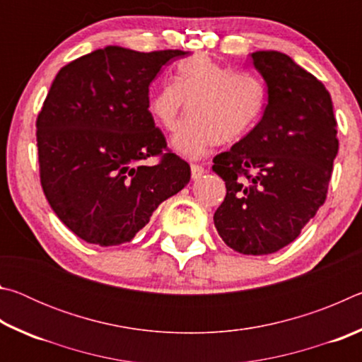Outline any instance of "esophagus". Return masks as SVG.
<instances>
[{
	"mask_svg": "<svg viewBox=\"0 0 362 362\" xmlns=\"http://www.w3.org/2000/svg\"><path fill=\"white\" fill-rule=\"evenodd\" d=\"M206 173H207V169L203 166V164H192V179L193 180L203 177Z\"/></svg>",
	"mask_w": 362,
	"mask_h": 362,
	"instance_id": "obj_1",
	"label": "esophagus"
}]
</instances>
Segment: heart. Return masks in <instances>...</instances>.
<instances>
[{
    "label": "heart",
    "mask_w": 362,
    "mask_h": 362,
    "mask_svg": "<svg viewBox=\"0 0 362 362\" xmlns=\"http://www.w3.org/2000/svg\"><path fill=\"white\" fill-rule=\"evenodd\" d=\"M192 113L173 139L177 153L199 158L216 144L243 139L260 121L267 88L249 71H238L206 56L180 60L174 81H164L150 95L148 110L159 126L175 131L187 110Z\"/></svg>",
    "instance_id": "b5f03b06"
}]
</instances>
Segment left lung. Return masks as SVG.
Returning a JSON list of instances; mask_svg holds the SVG:
<instances>
[{
  "instance_id": "1",
  "label": "left lung",
  "mask_w": 362,
  "mask_h": 362,
  "mask_svg": "<svg viewBox=\"0 0 362 362\" xmlns=\"http://www.w3.org/2000/svg\"><path fill=\"white\" fill-rule=\"evenodd\" d=\"M268 88L252 131L214 158L226 187L214 225L244 255L283 249L315 217L339 151L332 99L320 79L278 51L250 54Z\"/></svg>"
}]
</instances>
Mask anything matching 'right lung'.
Segmentation results:
<instances>
[{
	"label": "right lung",
	"instance_id": "add662e5",
	"mask_svg": "<svg viewBox=\"0 0 362 362\" xmlns=\"http://www.w3.org/2000/svg\"><path fill=\"white\" fill-rule=\"evenodd\" d=\"M179 49L107 46L57 73L36 119L40 179L56 216L86 243H129L189 182L148 112L150 83ZM159 156L155 167L145 158Z\"/></svg>",
	"mask_w": 362,
	"mask_h": 362
}]
</instances>
